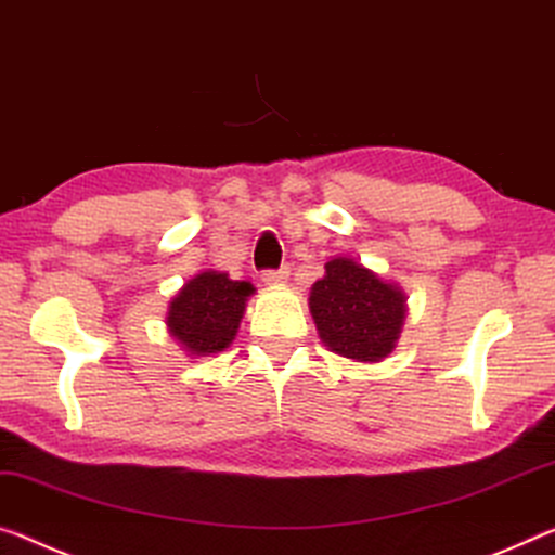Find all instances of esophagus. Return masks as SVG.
<instances>
[{
  "mask_svg": "<svg viewBox=\"0 0 555 555\" xmlns=\"http://www.w3.org/2000/svg\"><path fill=\"white\" fill-rule=\"evenodd\" d=\"M261 281L267 286H281L288 281V269H276V271H263Z\"/></svg>",
  "mask_w": 555,
  "mask_h": 555,
  "instance_id": "esophagus-1",
  "label": "esophagus"
}]
</instances>
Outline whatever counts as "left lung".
Here are the masks:
<instances>
[{
	"mask_svg": "<svg viewBox=\"0 0 555 555\" xmlns=\"http://www.w3.org/2000/svg\"><path fill=\"white\" fill-rule=\"evenodd\" d=\"M309 309L331 353L353 363H380L400 340L408 294L353 257H333L311 286Z\"/></svg>",
	"mask_w": 555,
	"mask_h": 555,
	"instance_id": "left-lung-1",
	"label": "left lung"
}]
</instances>
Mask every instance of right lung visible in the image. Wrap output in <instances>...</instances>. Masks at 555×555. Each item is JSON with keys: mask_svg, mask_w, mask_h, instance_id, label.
<instances>
[{"mask_svg": "<svg viewBox=\"0 0 555 555\" xmlns=\"http://www.w3.org/2000/svg\"><path fill=\"white\" fill-rule=\"evenodd\" d=\"M251 294L249 281L230 279L227 271H199L167 306V331L190 358L222 353L240 331Z\"/></svg>", "mask_w": 555, "mask_h": 555, "instance_id": "right-lung-1", "label": "right lung"}]
</instances>
